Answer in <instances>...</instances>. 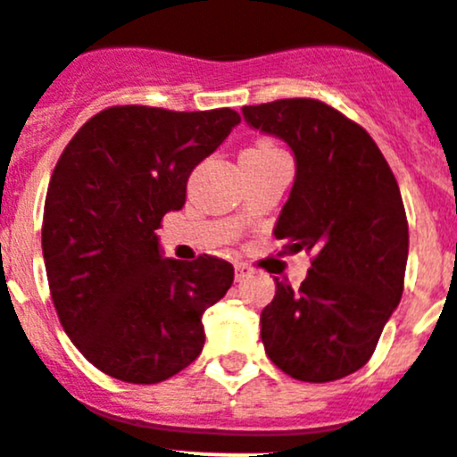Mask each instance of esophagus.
<instances>
[{
	"mask_svg": "<svg viewBox=\"0 0 457 457\" xmlns=\"http://www.w3.org/2000/svg\"><path fill=\"white\" fill-rule=\"evenodd\" d=\"M251 273L253 269L248 264H244V262H237V264H235V279H237V282H242V279L248 278Z\"/></svg>",
	"mask_w": 457,
	"mask_h": 457,
	"instance_id": "obj_1",
	"label": "esophagus"
}]
</instances>
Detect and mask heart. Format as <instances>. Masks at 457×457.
<instances>
[{
  "label": "heart",
  "instance_id": "heart-1",
  "mask_svg": "<svg viewBox=\"0 0 457 457\" xmlns=\"http://www.w3.org/2000/svg\"><path fill=\"white\" fill-rule=\"evenodd\" d=\"M248 151H278V148H275L273 144H269V142H260L257 146L248 148Z\"/></svg>",
  "mask_w": 457,
  "mask_h": 457
}]
</instances>
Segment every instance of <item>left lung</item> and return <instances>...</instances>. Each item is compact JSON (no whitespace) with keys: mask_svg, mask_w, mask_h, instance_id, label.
Wrapping results in <instances>:
<instances>
[{"mask_svg":"<svg viewBox=\"0 0 457 457\" xmlns=\"http://www.w3.org/2000/svg\"><path fill=\"white\" fill-rule=\"evenodd\" d=\"M251 129L295 155V182L273 235L313 253L300 288L275 278L262 311L266 355L302 382H331L369 362L404 288L409 224L371 135L318 99L244 106Z\"/></svg>","mask_w":457,"mask_h":457,"instance_id":"left-lung-1","label":"left lung"}]
</instances>
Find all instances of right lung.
Here are the masks:
<instances>
[{
	"mask_svg": "<svg viewBox=\"0 0 457 457\" xmlns=\"http://www.w3.org/2000/svg\"><path fill=\"white\" fill-rule=\"evenodd\" d=\"M237 124L230 108L112 106L62 153L44 204L48 287L66 336L106 376L155 384L202 353V315L235 270L211 255L164 257L157 228Z\"/></svg>",
	"mask_w": 457,
	"mask_h": 457,
	"instance_id": "obj_1",
	"label": "right lung"
}]
</instances>
